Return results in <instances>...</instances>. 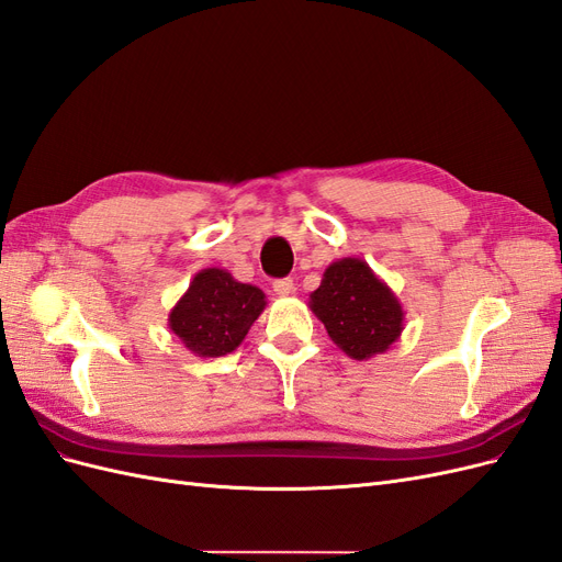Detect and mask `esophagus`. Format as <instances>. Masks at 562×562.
<instances>
[{
	"label": "esophagus",
	"instance_id": "obj_1",
	"mask_svg": "<svg viewBox=\"0 0 562 562\" xmlns=\"http://www.w3.org/2000/svg\"><path fill=\"white\" fill-rule=\"evenodd\" d=\"M274 293L279 295V297H288V295H293L295 293V283H293V279H279V281H274Z\"/></svg>",
	"mask_w": 562,
	"mask_h": 562
}]
</instances>
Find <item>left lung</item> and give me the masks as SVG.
<instances>
[{
  "label": "left lung",
  "mask_w": 562,
  "mask_h": 562,
  "mask_svg": "<svg viewBox=\"0 0 562 562\" xmlns=\"http://www.w3.org/2000/svg\"><path fill=\"white\" fill-rule=\"evenodd\" d=\"M310 310L353 361L384 353L401 337L405 321L396 293L361 258L328 265L310 295Z\"/></svg>",
  "instance_id": "left-lung-1"
}]
</instances>
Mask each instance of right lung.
<instances>
[{
	"instance_id": "add662e5",
	"label": "right lung",
	"mask_w": 562,
	"mask_h": 562,
	"mask_svg": "<svg viewBox=\"0 0 562 562\" xmlns=\"http://www.w3.org/2000/svg\"><path fill=\"white\" fill-rule=\"evenodd\" d=\"M265 307L267 297L258 285L236 281L227 269L206 267L168 314V328L190 353L217 359L244 342Z\"/></svg>"
}]
</instances>
